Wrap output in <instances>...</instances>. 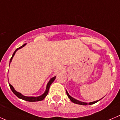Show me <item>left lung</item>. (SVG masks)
<instances>
[{"label":"left lung","mask_w":120,"mask_h":120,"mask_svg":"<svg viewBox=\"0 0 120 120\" xmlns=\"http://www.w3.org/2000/svg\"><path fill=\"white\" fill-rule=\"evenodd\" d=\"M66 93H67V96H68V98H69L70 99V100L71 101L73 102V103H75V104H80V105H87V104H89L90 105H91V104H94V103H97V102H98V101H99V100H98V101H93V102H91V103H84V102H81V101H80L77 100H75V99H74V98H73V97H71V96H70L69 94H68V92H67V90H66Z\"/></svg>","instance_id":"obj_1"}]
</instances>
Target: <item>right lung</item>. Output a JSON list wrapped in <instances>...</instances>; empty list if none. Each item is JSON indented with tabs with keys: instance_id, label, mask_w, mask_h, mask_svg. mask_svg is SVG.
<instances>
[{
	"instance_id": "add662e5",
	"label": "right lung",
	"mask_w": 120,
	"mask_h": 120,
	"mask_svg": "<svg viewBox=\"0 0 120 120\" xmlns=\"http://www.w3.org/2000/svg\"><path fill=\"white\" fill-rule=\"evenodd\" d=\"M26 45V44H24V45H23V46H22L21 47H19V48H17V49L15 51V52L13 53V54L12 55V57H11V59H10V63L11 61V60H12L13 59V57L14 56V55H15V53L16 52V51L18 49H21L23 47H24L25 45ZM10 65V64H9ZM56 79V77H54L52 78V79H50V80L49 81L48 84H47V87H46V90L45 91V93L43 94H42L41 96H39V97H26V96H23V95L22 94H20V93L19 92H17V91L15 90V89H14L13 87L12 86H11V84H10V83H9V86H10V89L11 90V91H13V93L14 94H15V95H16V96H17L18 98H20V99H22V100H24L25 101H30V102H34V101H41L45 99V98L46 97V96H47V94H48L49 93V88H50V85L52 84V82L54 81V80H55Z\"/></svg>"
}]
</instances>
